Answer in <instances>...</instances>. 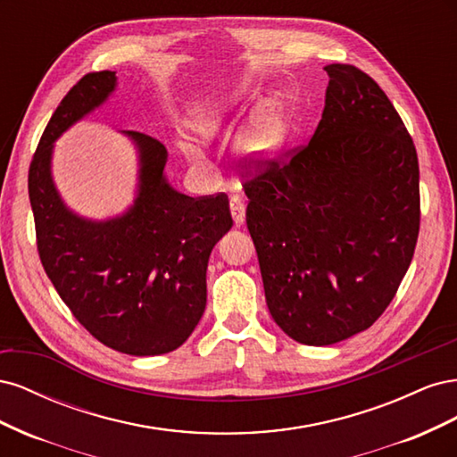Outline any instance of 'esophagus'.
Here are the masks:
<instances>
[{"instance_id":"obj_1","label":"esophagus","mask_w":457,"mask_h":457,"mask_svg":"<svg viewBox=\"0 0 457 457\" xmlns=\"http://www.w3.org/2000/svg\"><path fill=\"white\" fill-rule=\"evenodd\" d=\"M230 213H232V219H234V225L240 227L244 225L245 220V204H244V198L242 196H230Z\"/></svg>"}]
</instances>
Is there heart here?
<instances>
[{
	"label": "heart",
	"mask_w": 457,
	"mask_h": 457,
	"mask_svg": "<svg viewBox=\"0 0 457 457\" xmlns=\"http://www.w3.org/2000/svg\"><path fill=\"white\" fill-rule=\"evenodd\" d=\"M244 89L240 86H230L225 89H215L207 93L195 106L190 108L187 126L192 135L200 141H212L213 137L225 128L232 112L242 101ZM286 139V121L278 110L267 106L250 120V123L238 135V150L255 165L270 162L278 154ZM183 152L192 160L200 162L198 148L185 141Z\"/></svg>",
	"instance_id": "1"
}]
</instances>
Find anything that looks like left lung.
<instances>
[{
    "instance_id": "obj_1",
    "label": "left lung",
    "mask_w": 457,
    "mask_h": 457,
    "mask_svg": "<svg viewBox=\"0 0 457 457\" xmlns=\"http://www.w3.org/2000/svg\"><path fill=\"white\" fill-rule=\"evenodd\" d=\"M324 71L326 104L309 145L244 181L269 311L284 334L314 347L378 320L420 234V163L404 121L356 66Z\"/></svg>"
}]
</instances>
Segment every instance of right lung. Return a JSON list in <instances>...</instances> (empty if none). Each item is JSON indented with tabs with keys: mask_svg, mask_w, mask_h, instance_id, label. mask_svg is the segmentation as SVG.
<instances>
[{
	"mask_svg": "<svg viewBox=\"0 0 457 457\" xmlns=\"http://www.w3.org/2000/svg\"><path fill=\"white\" fill-rule=\"evenodd\" d=\"M116 81V72H91L66 93L32 158L29 195L41 265L76 320L110 349L154 356L181 347L198 326L207 261L232 217L225 192L190 198L175 190L163 173L168 150L139 131H123L139 152L129 210L106 220L68 210L53 183V143Z\"/></svg>",
	"mask_w": 457,
	"mask_h": 457,
	"instance_id": "add662e5",
	"label": "right lung"
}]
</instances>
